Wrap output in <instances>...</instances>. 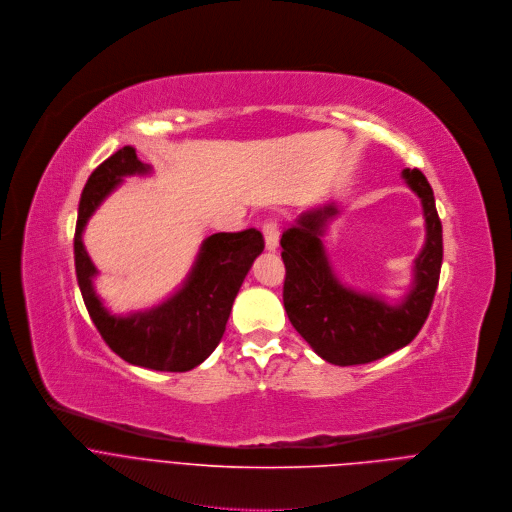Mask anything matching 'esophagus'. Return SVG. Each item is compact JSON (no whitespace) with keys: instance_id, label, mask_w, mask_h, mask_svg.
I'll list each match as a JSON object with an SVG mask.
<instances>
[{"instance_id":"1","label":"esophagus","mask_w":512,"mask_h":512,"mask_svg":"<svg viewBox=\"0 0 512 512\" xmlns=\"http://www.w3.org/2000/svg\"><path fill=\"white\" fill-rule=\"evenodd\" d=\"M262 234H264V242L268 250H276L278 248V240H280V228L274 220H266L262 224Z\"/></svg>"}]
</instances>
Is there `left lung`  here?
<instances>
[{"mask_svg":"<svg viewBox=\"0 0 512 512\" xmlns=\"http://www.w3.org/2000/svg\"><path fill=\"white\" fill-rule=\"evenodd\" d=\"M403 177L422 199L428 238L416 260V284L397 306L357 294L335 278L321 242L327 218L337 212L333 206L304 214L282 232L286 315L315 353L333 365L371 363L405 347L430 315L444 254L442 222L426 175L403 169Z\"/></svg>","mask_w":512,"mask_h":512,"instance_id":"left-lung-1","label":"left lung"}]
</instances>
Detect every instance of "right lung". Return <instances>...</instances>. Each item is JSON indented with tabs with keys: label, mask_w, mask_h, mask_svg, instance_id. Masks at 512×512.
<instances>
[{
	"label": "right lung",
	"mask_w": 512,
	"mask_h": 512,
	"mask_svg": "<svg viewBox=\"0 0 512 512\" xmlns=\"http://www.w3.org/2000/svg\"><path fill=\"white\" fill-rule=\"evenodd\" d=\"M147 171L135 149L123 147L88 177L74 234L76 278L94 327L121 359L145 369L181 373L206 361L222 341L234 298L254 258L264 250V238L256 228L214 234L203 242L185 286L175 296L147 313L109 315L92 288L96 268L84 250L82 230L125 175Z\"/></svg>",
	"instance_id": "1"
}]
</instances>
